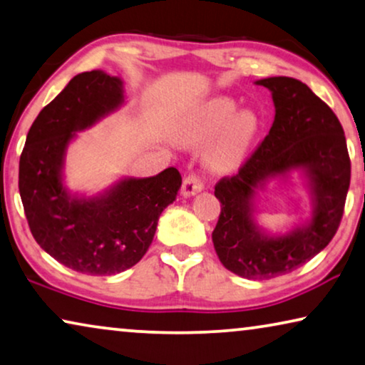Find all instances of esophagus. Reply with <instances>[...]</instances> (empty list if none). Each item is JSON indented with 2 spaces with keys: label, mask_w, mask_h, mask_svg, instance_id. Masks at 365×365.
<instances>
[{
  "label": "esophagus",
  "mask_w": 365,
  "mask_h": 365,
  "mask_svg": "<svg viewBox=\"0 0 365 365\" xmlns=\"http://www.w3.org/2000/svg\"><path fill=\"white\" fill-rule=\"evenodd\" d=\"M203 187H205L203 178L197 175V173H190V175L185 177V180H183L182 195H183V197H192V195L201 192Z\"/></svg>",
  "instance_id": "esophagus-1"
}]
</instances>
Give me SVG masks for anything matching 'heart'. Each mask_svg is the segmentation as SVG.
<instances>
[{
  "mask_svg": "<svg viewBox=\"0 0 365 365\" xmlns=\"http://www.w3.org/2000/svg\"><path fill=\"white\" fill-rule=\"evenodd\" d=\"M255 130L257 121L251 113H237V105L230 98H215L187 119L185 138L190 143H206L215 138L208 149L210 165L216 170H231L241 164Z\"/></svg>",
  "mask_w": 365,
  "mask_h": 365,
  "instance_id": "obj_1",
  "label": "heart"
}]
</instances>
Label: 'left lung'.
Wrapping results in <instances>:
<instances>
[{
  "label": "left lung",
  "mask_w": 365,
  "mask_h": 365,
  "mask_svg": "<svg viewBox=\"0 0 365 365\" xmlns=\"http://www.w3.org/2000/svg\"><path fill=\"white\" fill-rule=\"evenodd\" d=\"M257 85L272 91L275 119L237 173L215 185L221 213L213 244L227 270L267 280L302 267L334 237L351 183V159L338 116L303 81L270 77ZM292 168L307 170L312 180V222L287 237H264L250 217L253 188Z\"/></svg>",
  "instance_id": "left-lung-1"
}]
</instances>
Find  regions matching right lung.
<instances>
[{
  "instance_id": "right-lung-1",
  "label": "right lung",
  "mask_w": 365,
  "mask_h": 365,
  "mask_svg": "<svg viewBox=\"0 0 365 365\" xmlns=\"http://www.w3.org/2000/svg\"><path fill=\"white\" fill-rule=\"evenodd\" d=\"M121 101L119 78L101 70L77 75L37 114L19 159V193L36 242L86 275H114L138 264L182 185L180 172L168 167L119 182L105 197H68L61 178L68 140Z\"/></svg>"
}]
</instances>
